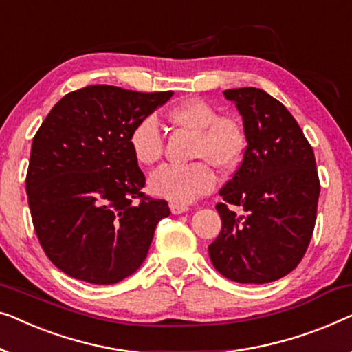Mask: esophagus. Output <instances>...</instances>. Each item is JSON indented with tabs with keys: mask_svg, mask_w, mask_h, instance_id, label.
Wrapping results in <instances>:
<instances>
[{
	"mask_svg": "<svg viewBox=\"0 0 352 352\" xmlns=\"http://www.w3.org/2000/svg\"><path fill=\"white\" fill-rule=\"evenodd\" d=\"M169 207H170L172 214H175V215L183 214V212L188 210V206H185V204H177V202H170Z\"/></svg>",
	"mask_w": 352,
	"mask_h": 352,
	"instance_id": "34e87169",
	"label": "esophagus"
}]
</instances>
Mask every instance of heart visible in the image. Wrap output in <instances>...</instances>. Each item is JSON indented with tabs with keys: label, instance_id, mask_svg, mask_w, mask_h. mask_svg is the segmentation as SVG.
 <instances>
[{
	"label": "heart",
	"instance_id": "obj_1",
	"mask_svg": "<svg viewBox=\"0 0 352 352\" xmlns=\"http://www.w3.org/2000/svg\"><path fill=\"white\" fill-rule=\"evenodd\" d=\"M167 118L182 131L192 133L191 164H166L150 175L153 195L174 202H191L215 188L217 178L210 164L230 172L242 161L247 135L234 116L219 115V110L204 98H190L178 103ZM132 155L143 166H151L162 157L164 138L155 116H145L135 122L129 135Z\"/></svg>",
	"mask_w": 352,
	"mask_h": 352
}]
</instances>
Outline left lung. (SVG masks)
<instances>
[{
    "instance_id": "8db88e82",
    "label": "left lung",
    "mask_w": 352,
    "mask_h": 352,
    "mask_svg": "<svg viewBox=\"0 0 352 352\" xmlns=\"http://www.w3.org/2000/svg\"><path fill=\"white\" fill-rule=\"evenodd\" d=\"M244 120L247 148L215 206L221 231L209 245L215 270L241 284L294 271L313 237L320 182L314 151L290 111L256 87L228 89ZM230 205L245 207L237 217Z\"/></svg>"
}]
</instances>
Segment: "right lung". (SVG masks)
Returning a JSON list of instances; mask_svg holds the SVG:
<instances>
[{
  "label": "right lung",
  "mask_w": 352,
  "mask_h": 352,
  "mask_svg": "<svg viewBox=\"0 0 352 352\" xmlns=\"http://www.w3.org/2000/svg\"><path fill=\"white\" fill-rule=\"evenodd\" d=\"M174 96L96 84L68 92L34 133L25 178L39 244L58 270L89 284H116L140 268L164 199L129 145L132 127Z\"/></svg>",
  "instance_id": "obj_1"
}]
</instances>
